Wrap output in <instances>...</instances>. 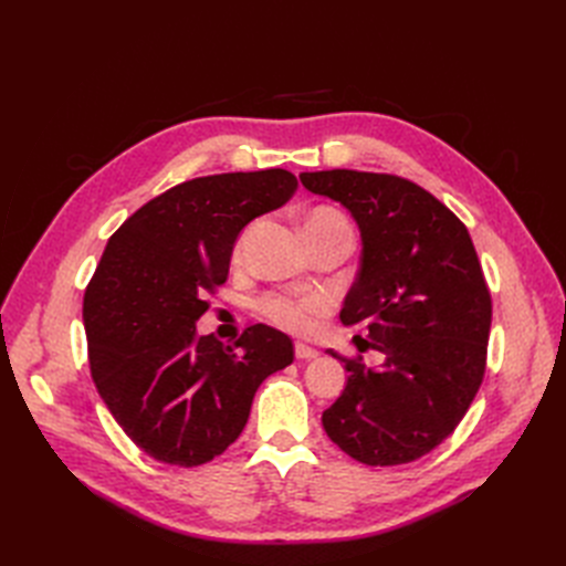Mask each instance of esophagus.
Returning a JSON list of instances; mask_svg holds the SVG:
<instances>
[{"mask_svg":"<svg viewBox=\"0 0 566 566\" xmlns=\"http://www.w3.org/2000/svg\"><path fill=\"white\" fill-rule=\"evenodd\" d=\"M295 356L300 358V361H312V358L318 356V349L304 345V342H297V345H295Z\"/></svg>","mask_w":566,"mask_h":566,"instance_id":"esophagus-1","label":"esophagus"}]
</instances>
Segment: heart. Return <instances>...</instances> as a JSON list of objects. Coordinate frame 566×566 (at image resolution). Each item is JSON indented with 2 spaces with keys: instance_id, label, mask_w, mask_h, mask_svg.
<instances>
[{
  "instance_id": "heart-1",
  "label": "heart",
  "mask_w": 566,
  "mask_h": 566,
  "mask_svg": "<svg viewBox=\"0 0 566 566\" xmlns=\"http://www.w3.org/2000/svg\"><path fill=\"white\" fill-rule=\"evenodd\" d=\"M304 231H337V233H347L349 235V224L347 219L339 212L331 208H316L304 219ZM252 229H248L241 241L235 245V254H243L248 241H250ZM266 312L271 314L273 321H279L281 325L290 331H310L314 325V316L321 312V300L316 297H306V300H271L266 304Z\"/></svg>"
}]
</instances>
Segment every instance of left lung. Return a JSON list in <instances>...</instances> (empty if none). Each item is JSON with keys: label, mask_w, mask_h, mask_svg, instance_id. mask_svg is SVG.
Listing matches in <instances>:
<instances>
[{"label": "left lung", "mask_w": 566, "mask_h": 566, "mask_svg": "<svg viewBox=\"0 0 566 566\" xmlns=\"http://www.w3.org/2000/svg\"><path fill=\"white\" fill-rule=\"evenodd\" d=\"M302 186L345 208L361 235L356 281L342 323H364L358 352L337 356L347 385L323 410V430L366 465H401L447 439L482 385L491 297L465 224L432 193L391 175L323 169Z\"/></svg>", "instance_id": "1"}]
</instances>
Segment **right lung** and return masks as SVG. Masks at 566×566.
Returning <instances> with one entry per match:
<instances>
[{
  "mask_svg": "<svg viewBox=\"0 0 566 566\" xmlns=\"http://www.w3.org/2000/svg\"><path fill=\"white\" fill-rule=\"evenodd\" d=\"M295 188L279 167L198 177L111 235L82 306L90 368L115 422L150 458L196 468L224 453L256 387L293 364V339L271 325L254 323L224 345L196 323L229 276L238 235Z\"/></svg>",
  "mask_w": 566,
  "mask_h": 566,
  "instance_id": "1",
  "label": "right lung"
}]
</instances>
